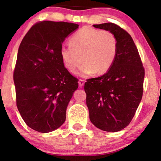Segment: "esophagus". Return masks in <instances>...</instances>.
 <instances>
[{
  "label": "esophagus",
  "instance_id": "34e87169",
  "mask_svg": "<svg viewBox=\"0 0 161 161\" xmlns=\"http://www.w3.org/2000/svg\"><path fill=\"white\" fill-rule=\"evenodd\" d=\"M84 83H85L84 80H82V79H80V80H79V81H78V85H79V86L82 87L84 85Z\"/></svg>",
  "mask_w": 161,
  "mask_h": 161
}]
</instances>
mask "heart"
<instances>
[{"mask_svg":"<svg viewBox=\"0 0 161 161\" xmlns=\"http://www.w3.org/2000/svg\"><path fill=\"white\" fill-rule=\"evenodd\" d=\"M69 44L61 47V58L71 73H75L83 61L78 72L83 77L94 72L105 74L117 56V39L109 31L82 28L71 37Z\"/></svg>","mask_w":161,"mask_h":161,"instance_id":"obj_1","label":"heart"}]
</instances>
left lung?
I'll return each instance as SVG.
<instances>
[{
    "mask_svg": "<svg viewBox=\"0 0 161 161\" xmlns=\"http://www.w3.org/2000/svg\"><path fill=\"white\" fill-rule=\"evenodd\" d=\"M93 26L115 35L118 51L106 73L85 83L89 119L102 130L117 132L130 123L142 100L144 68L137 47L126 31L112 23Z\"/></svg>",
    "mask_w": 161,
    "mask_h": 161,
    "instance_id": "left-lung-1",
    "label": "left lung"
}]
</instances>
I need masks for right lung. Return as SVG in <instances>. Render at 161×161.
<instances>
[{"label": "right lung", "instance_id": "right-lung-1", "mask_svg": "<svg viewBox=\"0 0 161 161\" xmlns=\"http://www.w3.org/2000/svg\"><path fill=\"white\" fill-rule=\"evenodd\" d=\"M78 26L67 22H39L19 45L14 71L17 107L25 124L34 130L49 133L65 122L78 80L64 67L60 50L66 37Z\"/></svg>", "mask_w": 161, "mask_h": 161}]
</instances>
